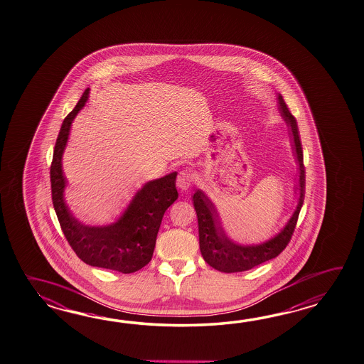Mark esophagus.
<instances>
[{
  "mask_svg": "<svg viewBox=\"0 0 364 364\" xmlns=\"http://www.w3.org/2000/svg\"><path fill=\"white\" fill-rule=\"evenodd\" d=\"M193 181V172H191V171H181V172L178 173L176 184H178V188H180L181 191L186 192V191H188V189L192 186Z\"/></svg>",
  "mask_w": 364,
  "mask_h": 364,
  "instance_id": "obj_1",
  "label": "esophagus"
}]
</instances>
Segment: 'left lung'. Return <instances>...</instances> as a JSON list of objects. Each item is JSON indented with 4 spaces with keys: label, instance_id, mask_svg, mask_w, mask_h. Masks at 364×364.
<instances>
[{
    "label": "left lung",
    "instance_id": "obj_1",
    "mask_svg": "<svg viewBox=\"0 0 364 364\" xmlns=\"http://www.w3.org/2000/svg\"><path fill=\"white\" fill-rule=\"evenodd\" d=\"M279 113L283 120L290 128V137L292 139V150L299 166V178L298 186H295V193L299 194L296 209L292 213L286 226L275 235L261 244L242 245L231 240L227 236L222 222L219 218L218 211L210 198L197 189L193 194V206L197 219H198V236H200V250L203 259L211 267L223 273H237L245 272L259 264L274 259L286 248L290 242L291 236L298 222L300 209L304 201V189H306V168L303 164V150L300 144L299 129L295 117L291 114L287 105L283 100L282 95L278 94Z\"/></svg>",
    "mask_w": 364,
    "mask_h": 364
}]
</instances>
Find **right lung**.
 Returning a JSON list of instances; mask_svg holds the SVG:
<instances>
[{"label":"right lung","mask_w":364,"mask_h":364,"mask_svg":"<svg viewBox=\"0 0 364 364\" xmlns=\"http://www.w3.org/2000/svg\"><path fill=\"white\" fill-rule=\"evenodd\" d=\"M89 94L90 89L85 90L73 111L65 117L57 137L50 164L53 208L66 240L83 262L129 274L147 265L153 257L163 215L178 200V172L146 183L122 217L108 226H87L75 218L64 198L66 178L63 172V154L72 122L86 105Z\"/></svg>","instance_id":"1"}]
</instances>
